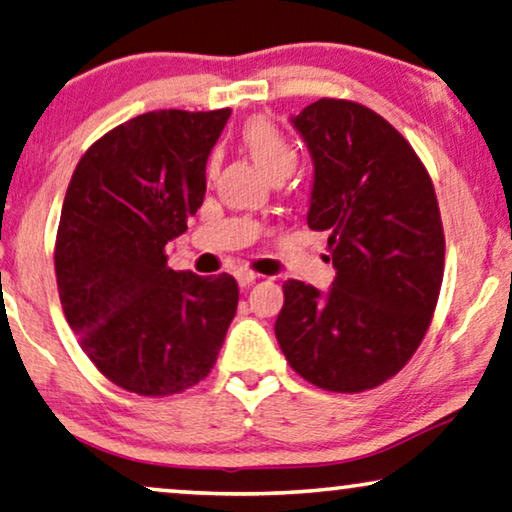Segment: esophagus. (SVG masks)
<instances>
[{
  "label": "esophagus",
  "instance_id": "34e87169",
  "mask_svg": "<svg viewBox=\"0 0 512 512\" xmlns=\"http://www.w3.org/2000/svg\"><path fill=\"white\" fill-rule=\"evenodd\" d=\"M236 276V283H239V287H248V285H253L255 280L259 278L257 273H253V271H248V269H241V271H236L234 273Z\"/></svg>",
  "mask_w": 512,
  "mask_h": 512
}]
</instances>
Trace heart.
Returning <instances> with one entry per match:
<instances>
[{"mask_svg": "<svg viewBox=\"0 0 512 512\" xmlns=\"http://www.w3.org/2000/svg\"><path fill=\"white\" fill-rule=\"evenodd\" d=\"M241 146L262 174L273 178H287L297 167V150L287 136L266 118L248 120L241 129Z\"/></svg>", "mask_w": 512, "mask_h": 512, "instance_id": "heart-1", "label": "heart"}]
</instances>
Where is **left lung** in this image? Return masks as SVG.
Returning <instances> with one entry per match:
<instances>
[{
  "label": "left lung",
  "instance_id": "left-lung-1",
  "mask_svg": "<svg viewBox=\"0 0 512 512\" xmlns=\"http://www.w3.org/2000/svg\"><path fill=\"white\" fill-rule=\"evenodd\" d=\"M313 160L308 227L329 234V292L287 280L280 350L308 383L364 392L422 343L443 280L434 185L408 141L378 113L320 99L290 118Z\"/></svg>",
  "mask_w": 512,
  "mask_h": 512
}]
</instances>
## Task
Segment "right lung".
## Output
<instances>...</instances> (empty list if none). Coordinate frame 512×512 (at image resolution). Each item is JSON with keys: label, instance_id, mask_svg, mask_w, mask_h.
I'll use <instances>...</instances> for the list:
<instances>
[{"label": "right lung", "instance_id": "1", "mask_svg": "<svg viewBox=\"0 0 512 512\" xmlns=\"http://www.w3.org/2000/svg\"><path fill=\"white\" fill-rule=\"evenodd\" d=\"M229 109L150 111L81 157L62 204L55 273L69 327L122 390L169 397L211 373L239 304L232 276L167 266L206 194Z\"/></svg>", "mask_w": 512, "mask_h": 512}]
</instances>
